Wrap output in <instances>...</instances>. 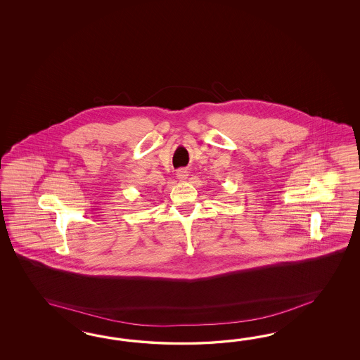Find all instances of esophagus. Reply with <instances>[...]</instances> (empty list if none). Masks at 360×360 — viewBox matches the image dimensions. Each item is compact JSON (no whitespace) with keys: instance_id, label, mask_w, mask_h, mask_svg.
Wrapping results in <instances>:
<instances>
[{"instance_id":"34e87169","label":"esophagus","mask_w":360,"mask_h":360,"mask_svg":"<svg viewBox=\"0 0 360 360\" xmlns=\"http://www.w3.org/2000/svg\"><path fill=\"white\" fill-rule=\"evenodd\" d=\"M187 176H188V173L186 172L185 169H179V170L176 172V178H178L179 181H186Z\"/></svg>"}]
</instances>
